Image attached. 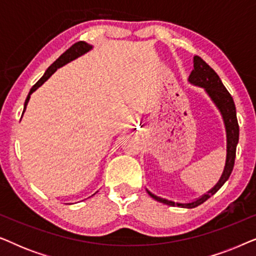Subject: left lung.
Segmentation results:
<instances>
[{"mask_svg": "<svg viewBox=\"0 0 256 256\" xmlns=\"http://www.w3.org/2000/svg\"><path fill=\"white\" fill-rule=\"evenodd\" d=\"M188 82L196 86L202 87L206 90V93L208 94V96L211 98V100L214 102L216 106L218 107L220 113H222L224 124H225L227 138V155L225 169H224L222 177H220L218 183L214 185V188H212L208 194L202 196L200 198L196 199L194 202H185V204H183V202H174L172 200L160 198L158 196L152 194L149 190H146V192H148L150 197H152L157 202H163V204L170 206H180V208H194L208 200L230 178V174L232 172L234 166V160H236V144L238 141H239V124H238L236 104H234L232 96L226 90V87L224 86L219 76L214 72V70L206 64L198 56H194V70H192L191 74L188 76Z\"/></svg>", "mask_w": 256, "mask_h": 256, "instance_id": "obj_1", "label": "left lung"}]
</instances>
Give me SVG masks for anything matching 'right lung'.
I'll list each match as a JSON object with an SVG mask.
<instances>
[{
  "instance_id": "right-lung-1",
  "label": "right lung",
  "mask_w": 256,
  "mask_h": 256,
  "mask_svg": "<svg viewBox=\"0 0 256 256\" xmlns=\"http://www.w3.org/2000/svg\"><path fill=\"white\" fill-rule=\"evenodd\" d=\"M90 50H92V45L87 44L85 43V42H78V43L73 44L71 48H68V50H66L64 54H62L60 57H59L57 60H56L54 64H52L51 66H48V68L45 71L44 76H42V78L38 80V82L34 84V85L32 86V88L30 90L29 94H28L26 96V102H24V110L23 113L26 112V104L28 102H29V99H30V96L32 94L34 90H36L38 87H40L43 84L46 82V80L50 78V76L54 74V73L57 71V68H62V66H64L65 64H68V62L74 60L76 58L80 57V56H82L84 54H86V52H88Z\"/></svg>"
}]
</instances>
